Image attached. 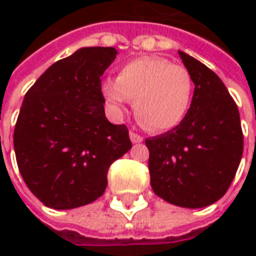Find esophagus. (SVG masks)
<instances>
[{
  "instance_id": "esophagus-1",
  "label": "esophagus",
  "mask_w": 256,
  "mask_h": 256,
  "mask_svg": "<svg viewBox=\"0 0 256 256\" xmlns=\"http://www.w3.org/2000/svg\"><path fill=\"white\" fill-rule=\"evenodd\" d=\"M130 140H132L133 144H140V142H142V137H141L140 134L134 133V132H130Z\"/></svg>"
}]
</instances>
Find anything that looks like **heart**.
<instances>
[{"label": "heart", "mask_w": 256, "mask_h": 256, "mask_svg": "<svg viewBox=\"0 0 256 256\" xmlns=\"http://www.w3.org/2000/svg\"><path fill=\"white\" fill-rule=\"evenodd\" d=\"M192 78L180 64L156 56H142L119 67L116 79L101 84V94L114 114H122L130 100L141 124L162 133L182 122L192 101Z\"/></svg>", "instance_id": "heart-1"}]
</instances>
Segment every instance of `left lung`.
Returning <instances> with one entry per match:
<instances>
[{"label":"left lung","instance_id":"left-lung-1","mask_svg":"<svg viewBox=\"0 0 256 256\" xmlns=\"http://www.w3.org/2000/svg\"><path fill=\"white\" fill-rule=\"evenodd\" d=\"M194 84L186 116L177 128L145 140L150 186L167 203L202 208L218 202L230 186L242 156L236 102L220 76L178 50Z\"/></svg>","mask_w":256,"mask_h":256}]
</instances>
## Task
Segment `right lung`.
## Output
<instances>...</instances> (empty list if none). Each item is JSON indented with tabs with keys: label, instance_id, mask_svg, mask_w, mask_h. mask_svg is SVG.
Returning <instances> with one entry per match:
<instances>
[{
	"label": "right lung",
	"instance_id": "add662e5",
	"mask_svg": "<svg viewBox=\"0 0 256 256\" xmlns=\"http://www.w3.org/2000/svg\"><path fill=\"white\" fill-rule=\"evenodd\" d=\"M115 48H80L42 74L26 93L14 126L18 167L46 207L71 210L94 202L106 172L130 148L124 124L106 118L100 78Z\"/></svg>",
	"mask_w": 256,
	"mask_h": 256
}]
</instances>
